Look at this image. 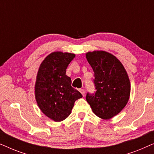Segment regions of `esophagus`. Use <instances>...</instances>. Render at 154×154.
<instances>
[{"label": "esophagus", "instance_id": "esophagus-1", "mask_svg": "<svg viewBox=\"0 0 154 154\" xmlns=\"http://www.w3.org/2000/svg\"><path fill=\"white\" fill-rule=\"evenodd\" d=\"M79 91L81 92V93L82 94V95H83V96L85 95V90H84L83 89H80Z\"/></svg>", "mask_w": 154, "mask_h": 154}]
</instances>
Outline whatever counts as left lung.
Here are the masks:
<instances>
[{
    "label": "left lung",
    "instance_id": "left-lung-1",
    "mask_svg": "<svg viewBox=\"0 0 154 154\" xmlns=\"http://www.w3.org/2000/svg\"><path fill=\"white\" fill-rule=\"evenodd\" d=\"M88 63L93 69L96 91L88 92L86 100L92 111L102 119L116 116L127 104L130 94V83L121 62L105 51L89 52Z\"/></svg>",
    "mask_w": 154,
    "mask_h": 154
}]
</instances>
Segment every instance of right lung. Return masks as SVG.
I'll return each mask as SVG.
<instances>
[{
  "instance_id": "right-lung-1",
  "label": "right lung",
  "mask_w": 154,
  "mask_h": 154,
  "mask_svg": "<svg viewBox=\"0 0 154 154\" xmlns=\"http://www.w3.org/2000/svg\"><path fill=\"white\" fill-rule=\"evenodd\" d=\"M74 54L54 52L41 63L35 85L37 104L44 114L56 122L70 115L74 102L82 94L71 86V78L66 75L67 66Z\"/></svg>"
}]
</instances>
